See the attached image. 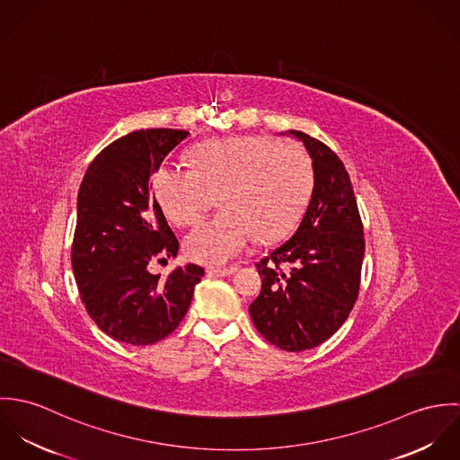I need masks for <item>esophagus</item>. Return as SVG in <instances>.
Masks as SVG:
<instances>
[{"label": "esophagus", "instance_id": "obj_1", "mask_svg": "<svg viewBox=\"0 0 460 460\" xmlns=\"http://www.w3.org/2000/svg\"><path fill=\"white\" fill-rule=\"evenodd\" d=\"M210 276H221V278H225V276H232L234 272H237V267H223V269H208L207 270Z\"/></svg>", "mask_w": 460, "mask_h": 460}]
</instances>
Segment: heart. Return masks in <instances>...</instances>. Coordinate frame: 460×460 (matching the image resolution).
<instances>
[{"label": "heart", "mask_w": 460, "mask_h": 460, "mask_svg": "<svg viewBox=\"0 0 460 460\" xmlns=\"http://www.w3.org/2000/svg\"><path fill=\"white\" fill-rule=\"evenodd\" d=\"M193 168L163 166L154 195L175 226H191L219 195L221 214L193 230L184 246L195 262L219 265L246 252L257 239L272 241L292 228L314 186L308 154L267 136L203 141Z\"/></svg>", "instance_id": "b5f03b06"}]
</instances>
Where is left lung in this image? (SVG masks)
Wrapping results in <instances>:
<instances>
[{
    "label": "left lung",
    "mask_w": 460,
    "mask_h": 460,
    "mask_svg": "<svg viewBox=\"0 0 460 460\" xmlns=\"http://www.w3.org/2000/svg\"><path fill=\"white\" fill-rule=\"evenodd\" d=\"M292 136L314 166V190L294 235L257 262L262 276L250 315L263 338L288 352L324 343L347 321L359 292L363 226L349 173L323 141Z\"/></svg>",
    "instance_id": "1"
}]
</instances>
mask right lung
<instances>
[{
  "mask_svg": "<svg viewBox=\"0 0 460 460\" xmlns=\"http://www.w3.org/2000/svg\"><path fill=\"white\" fill-rule=\"evenodd\" d=\"M188 134L129 132L92 161L79 186L74 278L92 321L128 345H150L175 331L205 274L195 263L177 267L166 279L146 269L179 253L150 179Z\"/></svg>",
  "mask_w": 460,
  "mask_h": 460,
  "instance_id": "obj_1",
  "label": "right lung"
}]
</instances>
